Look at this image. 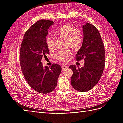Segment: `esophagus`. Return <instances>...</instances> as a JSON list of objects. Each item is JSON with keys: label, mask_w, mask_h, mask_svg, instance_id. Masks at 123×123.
<instances>
[{"label": "esophagus", "mask_w": 123, "mask_h": 123, "mask_svg": "<svg viewBox=\"0 0 123 123\" xmlns=\"http://www.w3.org/2000/svg\"><path fill=\"white\" fill-rule=\"evenodd\" d=\"M62 71H64L67 68V66H66V65H62Z\"/></svg>", "instance_id": "esophagus-1"}]
</instances>
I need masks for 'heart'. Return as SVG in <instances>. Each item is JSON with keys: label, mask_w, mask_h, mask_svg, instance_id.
Segmentation results:
<instances>
[{"label": "heart", "mask_w": 123, "mask_h": 123, "mask_svg": "<svg viewBox=\"0 0 123 123\" xmlns=\"http://www.w3.org/2000/svg\"><path fill=\"white\" fill-rule=\"evenodd\" d=\"M55 34L66 39V43L73 50H77L81 47L84 42V33L82 30L77 29L71 25H65L56 30ZM55 38L52 36H48L46 38V44L48 49L52 50L54 48ZM69 50L59 51L56 54L58 61L66 62L72 55Z\"/></svg>", "instance_id": "heart-1"}]
</instances>
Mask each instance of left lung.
I'll return each mask as SVG.
<instances>
[{
  "label": "left lung",
  "mask_w": 123,
  "mask_h": 123,
  "mask_svg": "<svg viewBox=\"0 0 123 123\" xmlns=\"http://www.w3.org/2000/svg\"><path fill=\"white\" fill-rule=\"evenodd\" d=\"M83 30L84 42L76 55V60L84 59V66H69L73 71L71 79L72 86L79 92L90 90L97 84L105 65L104 45L98 30L93 25L86 23L83 26Z\"/></svg>",
  "instance_id": "left-lung-1"
}]
</instances>
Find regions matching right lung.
Returning <instances> with one entry per match:
<instances>
[{
    "label": "right lung",
    "instance_id": "obj_1",
    "mask_svg": "<svg viewBox=\"0 0 123 123\" xmlns=\"http://www.w3.org/2000/svg\"><path fill=\"white\" fill-rule=\"evenodd\" d=\"M53 23L45 19L36 22L25 33L20 50V64L26 81L32 89L43 94L54 90L62 71L59 65L53 64L50 68H44L41 62L42 58L49 54L46 38L48 29Z\"/></svg>",
    "mask_w": 123,
    "mask_h": 123
}]
</instances>
